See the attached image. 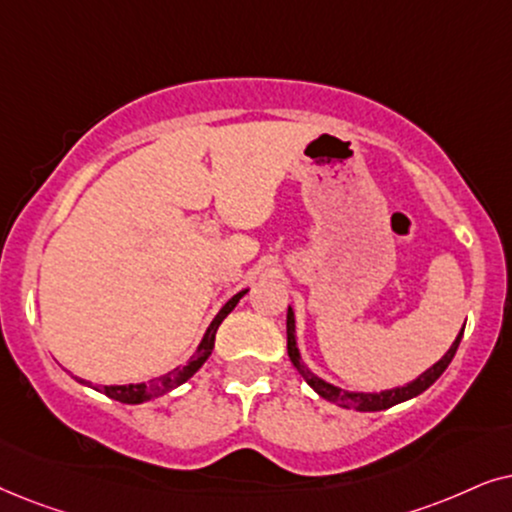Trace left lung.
Instances as JSON below:
<instances>
[{"label": "left lung", "instance_id": "left-lung-1", "mask_svg": "<svg viewBox=\"0 0 512 512\" xmlns=\"http://www.w3.org/2000/svg\"><path fill=\"white\" fill-rule=\"evenodd\" d=\"M463 327H466V325H463ZM463 327H461L459 335H456L454 344L449 346L445 356H442L433 367H428L426 372H421L417 379L410 381V384L386 388V391H379V393L344 391V388L330 384V381L320 379L318 374H313L309 367H306V363L302 360V353H299V349H297V325H295V311H292V306H288V356L292 360V365H295V370L302 374V377L306 379V384H309L313 391L320 395V398L332 400V403L344 407V410L381 412V410H388V407H393V405L405 403V400L417 398V395L424 393L426 388H431L435 381L440 379V374L447 370L449 363H452L456 349H459V342L463 337Z\"/></svg>", "mask_w": 512, "mask_h": 512}]
</instances>
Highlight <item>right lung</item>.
Returning <instances> with one entry per match:
<instances>
[{
    "instance_id": "add662e5",
    "label": "right lung",
    "mask_w": 512,
    "mask_h": 512,
    "mask_svg": "<svg viewBox=\"0 0 512 512\" xmlns=\"http://www.w3.org/2000/svg\"><path fill=\"white\" fill-rule=\"evenodd\" d=\"M245 292H248V288L241 290V292H236V295L231 297L229 302L224 304L220 311H217V316H215L213 320H210V325H208L206 335H203L201 344L196 346V353H194L192 358H189V363H187V365L175 367L173 372L163 374V377H159V379L140 381V384L102 386V388H95V391L105 393V395H109V398L119 400V403H126V405H140V403H147V400L159 398V395H166V393H170V391H173V388H177V386H182V384H185L187 379H192L194 374L201 370V365L206 363V360L210 358V353H213V346H215V332H217V327H220L222 320L227 318L231 311H234V306H236L238 302H241V297L245 295Z\"/></svg>"
}]
</instances>
